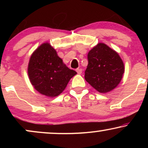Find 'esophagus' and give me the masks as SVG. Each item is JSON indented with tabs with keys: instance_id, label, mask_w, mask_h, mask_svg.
Listing matches in <instances>:
<instances>
[{
	"instance_id": "esophagus-1",
	"label": "esophagus",
	"mask_w": 148,
	"mask_h": 148,
	"mask_svg": "<svg viewBox=\"0 0 148 148\" xmlns=\"http://www.w3.org/2000/svg\"><path fill=\"white\" fill-rule=\"evenodd\" d=\"M76 72H77V73L78 74H81V73H82V69H81V68H78V69H76Z\"/></svg>"
}]
</instances>
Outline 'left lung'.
Masks as SVG:
<instances>
[{
    "instance_id": "1",
    "label": "left lung",
    "mask_w": 148,
    "mask_h": 148,
    "mask_svg": "<svg viewBox=\"0 0 148 148\" xmlns=\"http://www.w3.org/2000/svg\"><path fill=\"white\" fill-rule=\"evenodd\" d=\"M85 79L97 91L106 93L115 89L125 72L123 61L115 51L98 43L88 52Z\"/></svg>"
}]
</instances>
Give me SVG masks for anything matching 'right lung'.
I'll return each mask as SVG.
<instances>
[{"label": "right lung", "mask_w": 148, "mask_h": 148, "mask_svg": "<svg viewBox=\"0 0 148 148\" xmlns=\"http://www.w3.org/2000/svg\"><path fill=\"white\" fill-rule=\"evenodd\" d=\"M76 72L69 69L49 42L42 44L30 58L28 74L34 88L49 97L58 96Z\"/></svg>", "instance_id": "obj_1"}]
</instances>
